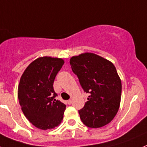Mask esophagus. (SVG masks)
Returning <instances> with one entry per match:
<instances>
[{
  "instance_id": "34e87169",
  "label": "esophagus",
  "mask_w": 147,
  "mask_h": 147,
  "mask_svg": "<svg viewBox=\"0 0 147 147\" xmlns=\"http://www.w3.org/2000/svg\"><path fill=\"white\" fill-rule=\"evenodd\" d=\"M67 103H68V105H71V104H72V100H68V101H67Z\"/></svg>"
}]
</instances>
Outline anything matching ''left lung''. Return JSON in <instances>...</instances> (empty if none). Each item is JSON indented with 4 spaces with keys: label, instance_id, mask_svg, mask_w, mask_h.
I'll return each mask as SVG.
<instances>
[{
    "label": "left lung",
    "instance_id": "obj_1",
    "mask_svg": "<svg viewBox=\"0 0 147 147\" xmlns=\"http://www.w3.org/2000/svg\"><path fill=\"white\" fill-rule=\"evenodd\" d=\"M70 64L82 89L90 94L79 110L82 121L89 128L107 125L117 114L121 102L122 86L115 65L90 53L72 57Z\"/></svg>",
    "mask_w": 147,
    "mask_h": 147
}]
</instances>
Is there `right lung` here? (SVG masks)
Segmentation results:
<instances>
[{"instance_id": "obj_1", "label": "right lung", "mask_w": 147, "mask_h": 147, "mask_svg": "<svg viewBox=\"0 0 147 147\" xmlns=\"http://www.w3.org/2000/svg\"><path fill=\"white\" fill-rule=\"evenodd\" d=\"M64 64L61 58L42 57L26 68L18 88V98L26 118L37 128H53L63 118L65 105L53 89L54 80Z\"/></svg>"}]
</instances>
